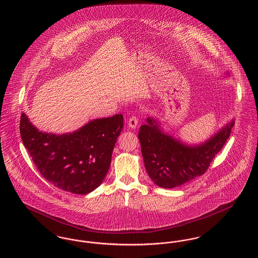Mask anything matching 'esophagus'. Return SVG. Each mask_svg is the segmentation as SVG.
<instances>
[{
  "mask_svg": "<svg viewBox=\"0 0 258 258\" xmlns=\"http://www.w3.org/2000/svg\"><path fill=\"white\" fill-rule=\"evenodd\" d=\"M128 126L132 128H135L138 124V118L136 116H132L128 120Z\"/></svg>",
  "mask_w": 258,
  "mask_h": 258,
  "instance_id": "1",
  "label": "esophagus"
}]
</instances>
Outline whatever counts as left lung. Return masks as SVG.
<instances>
[{"mask_svg":"<svg viewBox=\"0 0 258 258\" xmlns=\"http://www.w3.org/2000/svg\"><path fill=\"white\" fill-rule=\"evenodd\" d=\"M147 122L138 134L145 168L153 182L164 188L180 186L207 171L234 125L232 120L206 142L187 146L160 131L154 119Z\"/></svg>","mask_w":258,"mask_h":258,"instance_id":"8db88e82","label":"left lung"}]
</instances>
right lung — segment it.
<instances>
[{"label":"right lung","mask_w":258,"mask_h":258,"mask_svg":"<svg viewBox=\"0 0 258 258\" xmlns=\"http://www.w3.org/2000/svg\"><path fill=\"white\" fill-rule=\"evenodd\" d=\"M123 126V116L91 121L73 134L38 132L24 113L20 135L39 173L62 190L87 195L102 183Z\"/></svg>","instance_id":"1"}]
</instances>
